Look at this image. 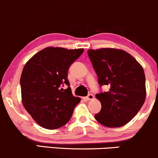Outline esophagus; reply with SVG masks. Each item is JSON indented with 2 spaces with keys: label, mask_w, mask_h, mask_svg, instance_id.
<instances>
[{
  "label": "esophagus",
  "mask_w": 158,
  "mask_h": 158,
  "mask_svg": "<svg viewBox=\"0 0 158 158\" xmlns=\"http://www.w3.org/2000/svg\"><path fill=\"white\" fill-rule=\"evenodd\" d=\"M94 99V95L93 94H88V97H85V99H86V100H93V99Z\"/></svg>",
  "instance_id": "1"
}]
</instances>
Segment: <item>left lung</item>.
I'll use <instances>...</instances> for the list:
<instances>
[{
	"label": "left lung",
	"mask_w": 158,
	"mask_h": 158,
	"mask_svg": "<svg viewBox=\"0 0 158 158\" xmlns=\"http://www.w3.org/2000/svg\"><path fill=\"white\" fill-rule=\"evenodd\" d=\"M88 54L99 84L110 88L107 92L96 95L102 108L94 117L109 128L125 126L138 113L146 99L143 67L131 54L121 49H90Z\"/></svg>",
	"instance_id": "1"
}]
</instances>
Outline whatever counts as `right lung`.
Wrapping results in <instances>:
<instances>
[{
	"label": "right lung",
	"instance_id": "1",
	"mask_svg": "<svg viewBox=\"0 0 158 158\" xmlns=\"http://www.w3.org/2000/svg\"><path fill=\"white\" fill-rule=\"evenodd\" d=\"M84 49L68 50L48 47L40 50L25 64L20 83L21 100L36 123L47 129L64 126L81 101L72 94L68 71Z\"/></svg>",
	"mask_w": 158,
	"mask_h": 158
}]
</instances>
